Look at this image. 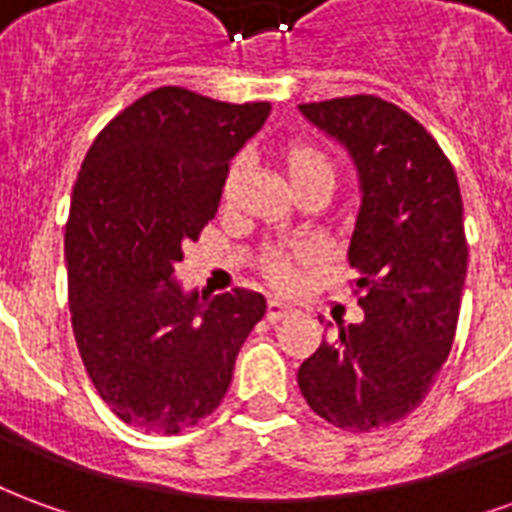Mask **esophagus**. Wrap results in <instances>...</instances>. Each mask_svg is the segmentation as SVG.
Returning <instances> with one entry per match:
<instances>
[{
  "mask_svg": "<svg viewBox=\"0 0 512 512\" xmlns=\"http://www.w3.org/2000/svg\"><path fill=\"white\" fill-rule=\"evenodd\" d=\"M290 312H293V307H288V304H282V301H277V299H271L266 307V318L271 323H277V321H282V318H288Z\"/></svg>",
  "mask_w": 512,
  "mask_h": 512,
  "instance_id": "obj_1",
  "label": "esophagus"
}]
</instances>
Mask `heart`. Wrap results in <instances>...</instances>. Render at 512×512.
I'll return each instance as SVG.
<instances>
[{"mask_svg": "<svg viewBox=\"0 0 512 512\" xmlns=\"http://www.w3.org/2000/svg\"><path fill=\"white\" fill-rule=\"evenodd\" d=\"M277 161L285 178L290 180L293 191H301L312 186V183H334V161L332 156L318 147L315 142H307V139H290L285 145L279 147ZM244 183V164L241 161H233L222 178V191H219V200H222V208H230L235 202V194ZM312 257L310 249H271L266 255L260 257V268H263V277L274 285V288H290L293 279H296V266L307 263Z\"/></svg>", "mask_w": 512, "mask_h": 512, "instance_id": "heart-1", "label": "heart"}]
</instances>
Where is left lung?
<instances>
[{
  "instance_id": "left-lung-1",
  "label": "left lung",
  "mask_w": 512,
  "mask_h": 512,
  "mask_svg": "<svg viewBox=\"0 0 512 512\" xmlns=\"http://www.w3.org/2000/svg\"><path fill=\"white\" fill-rule=\"evenodd\" d=\"M299 109L354 158L362 205L348 260L365 310L304 359L299 389L318 417L367 433L411 414L450 356L469 257L461 189L439 142L384 98Z\"/></svg>"
}]
</instances>
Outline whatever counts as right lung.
I'll return each instance as SVG.
<instances>
[{
  "instance_id": "1",
  "label": "right lung",
  "mask_w": 512,
  "mask_h": 512,
  "mask_svg": "<svg viewBox=\"0 0 512 512\" xmlns=\"http://www.w3.org/2000/svg\"><path fill=\"white\" fill-rule=\"evenodd\" d=\"M271 104H224L158 87L95 136L73 186L65 263L73 337L117 417L180 433L222 403L266 299L235 288L200 301L175 279L183 246L219 208L230 158Z\"/></svg>"
}]
</instances>
